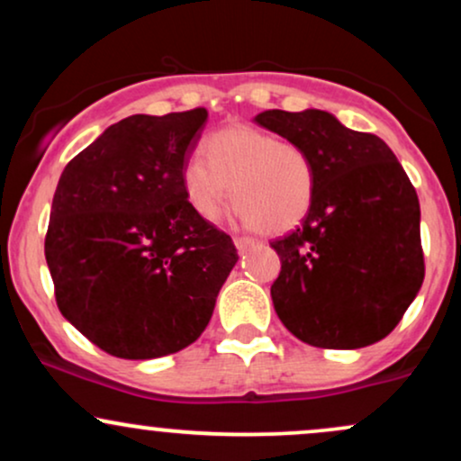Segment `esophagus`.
Segmentation results:
<instances>
[{
    "instance_id": "esophagus-1",
    "label": "esophagus",
    "mask_w": 461,
    "mask_h": 461,
    "mask_svg": "<svg viewBox=\"0 0 461 461\" xmlns=\"http://www.w3.org/2000/svg\"><path fill=\"white\" fill-rule=\"evenodd\" d=\"M234 245H236L238 251L245 253V251H249V249H251V247H256L258 242L253 240V238H240V236H238V238H234Z\"/></svg>"
}]
</instances>
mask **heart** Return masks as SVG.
<instances>
[{"instance_id": "heart-1", "label": "heart", "mask_w": 461, "mask_h": 461, "mask_svg": "<svg viewBox=\"0 0 461 461\" xmlns=\"http://www.w3.org/2000/svg\"><path fill=\"white\" fill-rule=\"evenodd\" d=\"M203 156L182 168V188L201 219H214L227 197L231 214L264 234H284L305 219L314 201L316 171L312 158L294 142L271 131L234 125L210 134Z\"/></svg>"}]
</instances>
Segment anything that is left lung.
<instances>
[{
    "instance_id": "obj_1",
    "label": "left lung",
    "mask_w": 461,
    "mask_h": 461,
    "mask_svg": "<svg viewBox=\"0 0 461 461\" xmlns=\"http://www.w3.org/2000/svg\"><path fill=\"white\" fill-rule=\"evenodd\" d=\"M253 121L299 145L316 171L303 223L271 242L282 260L271 285L279 321L312 347L375 345L425 279L410 177L379 136L348 130L325 110H267Z\"/></svg>"
}]
</instances>
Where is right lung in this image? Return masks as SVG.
I'll return each mask as SVG.
<instances>
[{"mask_svg":"<svg viewBox=\"0 0 461 461\" xmlns=\"http://www.w3.org/2000/svg\"><path fill=\"white\" fill-rule=\"evenodd\" d=\"M205 121L203 108L131 114L58 179L45 238L58 308L110 356L153 359L193 345L238 262L231 238L182 188Z\"/></svg>","mask_w":461,"mask_h":461,"instance_id":"right-lung-1","label":"right lung"}]
</instances>
